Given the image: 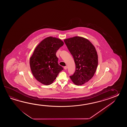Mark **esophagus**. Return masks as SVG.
<instances>
[{"label": "esophagus", "instance_id": "1", "mask_svg": "<svg viewBox=\"0 0 127 127\" xmlns=\"http://www.w3.org/2000/svg\"><path fill=\"white\" fill-rule=\"evenodd\" d=\"M64 69L65 70H66L67 69V66H64Z\"/></svg>", "mask_w": 127, "mask_h": 127}]
</instances>
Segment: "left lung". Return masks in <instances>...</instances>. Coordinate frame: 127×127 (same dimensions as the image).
<instances>
[{
	"mask_svg": "<svg viewBox=\"0 0 127 127\" xmlns=\"http://www.w3.org/2000/svg\"><path fill=\"white\" fill-rule=\"evenodd\" d=\"M75 64L76 70L71 80L77 85H81L94 76L98 64L97 53L95 46L85 38L75 36L64 40Z\"/></svg>",
	"mask_w": 127,
	"mask_h": 127,
	"instance_id": "obj_1",
	"label": "left lung"
}]
</instances>
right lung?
I'll list each match as a JSON object with an SVG mask.
<instances>
[{
	"mask_svg": "<svg viewBox=\"0 0 127 127\" xmlns=\"http://www.w3.org/2000/svg\"><path fill=\"white\" fill-rule=\"evenodd\" d=\"M64 44L60 38L49 37L36 47L30 58V67L33 76L41 84L46 85L52 84L63 70L58 64L56 53Z\"/></svg>",
	"mask_w": 127,
	"mask_h": 127,
	"instance_id": "obj_1",
	"label": "right lung"
}]
</instances>
